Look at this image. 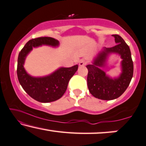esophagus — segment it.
<instances>
[{
	"instance_id": "esophagus-1",
	"label": "esophagus",
	"mask_w": 146,
	"mask_h": 146,
	"mask_svg": "<svg viewBox=\"0 0 146 146\" xmlns=\"http://www.w3.org/2000/svg\"><path fill=\"white\" fill-rule=\"evenodd\" d=\"M87 61L85 60V59H81V60L79 61V66H81V67L85 66V65H86V64H87Z\"/></svg>"
}]
</instances>
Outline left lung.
Listing matches in <instances>:
<instances>
[{
	"label": "left lung",
	"mask_w": 146,
	"mask_h": 146,
	"mask_svg": "<svg viewBox=\"0 0 146 146\" xmlns=\"http://www.w3.org/2000/svg\"><path fill=\"white\" fill-rule=\"evenodd\" d=\"M116 45L112 48H104L94 59L93 65H87L88 69L87 85L89 92L94 97L101 100H113L124 93L130 85L134 73V65L129 46L121 36L112 35ZM109 52H116L121 55L123 73L116 79H110L98 67L102 66Z\"/></svg>",
	"instance_id": "8db88e82"
}]
</instances>
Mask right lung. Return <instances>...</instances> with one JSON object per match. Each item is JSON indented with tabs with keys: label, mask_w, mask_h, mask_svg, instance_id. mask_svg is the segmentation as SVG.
I'll use <instances>...</instances> for the list:
<instances>
[{
	"label": "right lung",
	"mask_w": 146,
	"mask_h": 146,
	"mask_svg": "<svg viewBox=\"0 0 146 146\" xmlns=\"http://www.w3.org/2000/svg\"><path fill=\"white\" fill-rule=\"evenodd\" d=\"M42 44L57 46L59 42L50 37H40L28 41L18 55L17 75L23 89L32 98L38 102H50L59 99L65 93L69 80L77 71L78 65L69 68L61 67L47 77H31L24 68L25 58L33 47Z\"/></svg>",
	"instance_id": "1"
}]
</instances>
